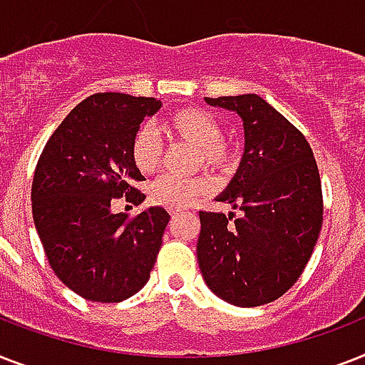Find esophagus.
<instances>
[{"mask_svg": "<svg viewBox=\"0 0 365 365\" xmlns=\"http://www.w3.org/2000/svg\"><path fill=\"white\" fill-rule=\"evenodd\" d=\"M180 210H170V215H173V217H178V215H180Z\"/></svg>", "mask_w": 365, "mask_h": 365, "instance_id": "esophagus-1", "label": "esophagus"}]
</instances>
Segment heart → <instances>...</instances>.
I'll use <instances>...</instances> for the list:
<instances>
[{
    "mask_svg": "<svg viewBox=\"0 0 365 365\" xmlns=\"http://www.w3.org/2000/svg\"><path fill=\"white\" fill-rule=\"evenodd\" d=\"M165 131L174 140H185L198 148V163L227 173L236 159L230 142L221 138V123L202 108H182L165 120ZM163 159V142L152 125H140L131 138V161L142 174H153ZM212 191L208 178L161 176L152 183L150 197L168 210H183Z\"/></svg>",
    "mask_w": 365,
    "mask_h": 365,
    "instance_id": "b5f03b06",
    "label": "heart"
}]
</instances>
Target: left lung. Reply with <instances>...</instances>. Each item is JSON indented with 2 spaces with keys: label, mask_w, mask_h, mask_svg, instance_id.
I'll return each mask as SVG.
<instances>
[{
  "label": "left lung",
  "mask_w": 365,
  "mask_h": 365,
  "mask_svg": "<svg viewBox=\"0 0 365 365\" xmlns=\"http://www.w3.org/2000/svg\"><path fill=\"white\" fill-rule=\"evenodd\" d=\"M204 99L242 118L245 150L217 197L242 213H198V266L221 300L240 307L269 304L298 281L321 232L322 187L313 150L262 97Z\"/></svg>",
  "instance_id": "8db88e82"
}]
</instances>
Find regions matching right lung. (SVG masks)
Segmentation results:
<instances>
[{"label": "right lung", "mask_w": 365, "mask_h": 365, "mask_svg": "<svg viewBox=\"0 0 365 365\" xmlns=\"http://www.w3.org/2000/svg\"><path fill=\"white\" fill-rule=\"evenodd\" d=\"M153 97L96 93L76 105L52 133L35 168L31 212L44 255L63 285L90 302L114 304L150 279L170 215L161 206L136 217L112 212L114 198L146 195L131 161V138Z\"/></svg>", "instance_id": "right-lung-1"}]
</instances>
